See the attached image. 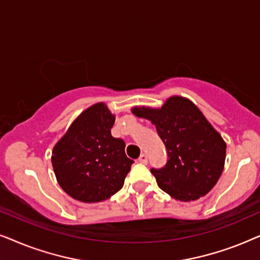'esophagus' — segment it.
I'll return each mask as SVG.
<instances>
[{
    "label": "esophagus",
    "instance_id": "obj_1",
    "mask_svg": "<svg viewBox=\"0 0 260 260\" xmlns=\"http://www.w3.org/2000/svg\"><path fill=\"white\" fill-rule=\"evenodd\" d=\"M138 161H140L141 163H143V165H147V163H148V156L145 154H141L140 158H138Z\"/></svg>",
    "mask_w": 260,
    "mask_h": 260
}]
</instances>
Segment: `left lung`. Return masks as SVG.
<instances>
[{
    "mask_svg": "<svg viewBox=\"0 0 260 260\" xmlns=\"http://www.w3.org/2000/svg\"><path fill=\"white\" fill-rule=\"evenodd\" d=\"M133 113L155 124L167 149V163L150 172L158 187L180 201L198 200L218 182L226 143L190 101L172 97L161 109L134 108Z\"/></svg>",
    "mask_w": 260,
    "mask_h": 260,
    "instance_id": "1",
    "label": "left lung"
}]
</instances>
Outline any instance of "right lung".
<instances>
[{
    "label": "right lung",
    "mask_w": 260,
    "mask_h": 260,
    "mask_svg": "<svg viewBox=\"0 0 260 260\" xmlns=\"http://www.w3.org/2000/svg\"><path fill=\"white\" fill-rule=\"evenodd\" d=\"M115 116L103 103L94 104L72 123L52 152L60 187L83 202H99L122 189L134 161L125 142L111 135Z\"/></svg>",
    "instance_id": "add662e5"
}]
</instances>
